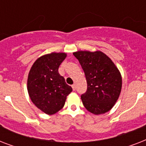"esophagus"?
<instances>
[{
  "label": "esophagus",
  "mask_w": 146,
  "mask_h": 146,
  "mask_svg": "<svg viewBox=\"0 0 146 146\" xmlns=\"http://www.w3.org/2000/svg\"><path fill=\"white\" fill-rule=\"evenodd\" d=\"M72 88H73V91H75L76 88V84H73V85H72Z\"/></svg>",
  "instance_id": "obj_1"
}]
</instances>
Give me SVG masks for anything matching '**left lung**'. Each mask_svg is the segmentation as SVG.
Returning a JSON list of instances; mask_svg holds the SVG:
<instances>
[{"label":"left lung","instance_id":"8db88e82","mask_svg":"<svg viewBox=\"0 0 146 146\" xmlns=\"http://www.w3.org/2000/svg\"><path fill=\"white\" fill-rule=\"evenodd\" d=\"M73 55L84 70L87 90L81 99L86 108L94 114L110 111L120 96L122 79L118 69L101 51H77Z\"/></svg>","mask_w":146,"mask_h":146}]
</instances>
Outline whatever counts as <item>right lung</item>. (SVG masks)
<instances>
[{
	"mask_svg": "<svg viewBox=\"0 0 146 146\" xmlns=\"http://www.w3.org/2000/svg\"><path fill=\"white\" fill-rule=\"evenodd\" d=\"M66 54L51 53L39 57L32 66L27 89L32 102L47 114H54L64 106L71 86L59 74L58 68Z\"/></svg>",
	"mask_w": 146,
	"mask_h": 146,
	"instance_id": "1",
	"label": "right lung"
}]
</instances>
